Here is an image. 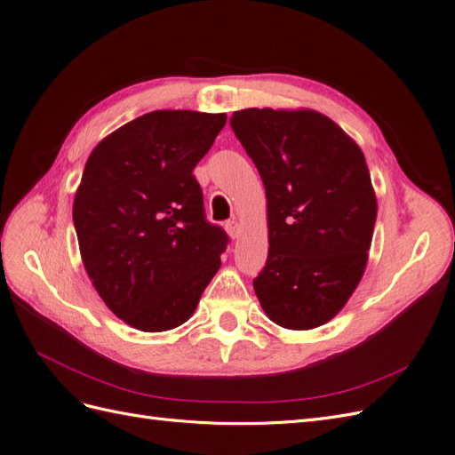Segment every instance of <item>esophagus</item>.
I'll return each instance as SVG.
<instances>
[{
	"instance_id": "esophagus-1",
	"label": "esophagus",
	"mask_w": 455,
	"mask_h": 455,
	"mask_svg": "<svg viewBox=\"0 0 455 455\" xmlns=\"http://www.w3.org/2000/svg\"><path fill=\"white\" fill-rule=\"evenodd\" d=\"M226 231H228V235L235 241L237 237H239V233H241V228H239V224L235 222V220H231V222H226Z\"/></svg>"
}]
</instances>
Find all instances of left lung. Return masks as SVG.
<instances>
[{"label":"left lung","mask_w":455,"mask_h":455,"mask_svg":"<svg viewBox=\"0 0 455 455\" xmlns=\"http://www.w3.org/2000/svg\"><path fill=\"white\" fill-rule=\"evenodd\" d=\"M231 129L266 188L259 306L283 328L326 324L359 286L374 235L378 201L363 149L309 108L241 109Z\"/></svg>","instance_id":"obj_1"}]
</instances>
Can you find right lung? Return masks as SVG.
Returning <instances> with one entry per match:
<instances>
[{
    "mask_svg": "<svg viewBox=\"0 0 455 455\" xmlns=\"http://www.w3.org/2000/svg\"><path fill=\"white\" fill-rule=\"evenodd\" d=\"M226 114L157 109L102 139L74 199L79 252L94 291L142 332L184 324L220 269L228 237L204 220L191 174Z\"/></svg>",
    "mask_w": 455,
    "mask_h": 455,
    "instance_id": "right-lung-1",
    "label": "right lung"
}]
</instances>
